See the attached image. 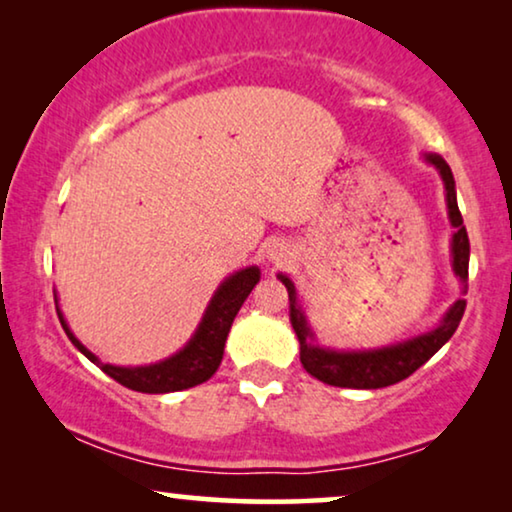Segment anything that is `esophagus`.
Returning <instances> with one entry per match:
<instances>
[{
    "instance_id": "1",
    "label": "esophagus",
    "mask_w": 512,
    "mask_h": 512,
    "mask_svg": "<svg viewBox=\"0 0 512 512\" xmlns=\"http://www.w3.org/2000/svg\"><path fill=\"white\" fill-rule=\"evenodd\" d=\"M275 258H279V254H277V256H275Z\"/></svg>"
}]
</instances>
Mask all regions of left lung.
<instances>
[{"mask_svg":"<svg viewBox=\"0 0 512 512\" xmlns=\"http://www.w3.org/2000/svg\"><path fill=\"white\" fill-rule=\"evenodd\" d=\"M433 165L438 167L443 174L445 191H447V209H450V221L457 228V233L452 237V254H454V272H457L461 282H464V291L468 289V256H471V242H468V233L461 219L459 205H457V193H454V179L450 165L445 163L440 156H426ZM286 291H289V303H291V324L293 331L298 335L300 342V363L303 368L317 380L333 384V387H347V389H382L391 387V384L405 380L415 373L417 368H422L447 340L452 338L457 331L461 317H464L466 300L459 298L447 317L443 319L436 331L419 335L408 342L394 347H382V349H370V352H333V349L312 345L310 328L305 324L303 312L296 303V289H293L291 279L279 275Z\"/></svg>","mask_w":512,"mask_h":512,"instance_id":"1","label":"left lung"}]
</instances>
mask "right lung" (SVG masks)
Returning <instances> with one entry per match:
<instances>
[{"label":"right lung","mask_w":512,"mask_h":512,"mask_svg":"<svg viewBox=\"0 0 512 512\" xmlns=\"http://www.w3.org/2000/svg\"><path fill=\"white\" fill-rule=\"evenodd\" d=\"M258 277H261L258 268H247L242 272H235L233 277H228L226 282L219 286V291L214 293L212 303H209L193 340L188 342L177 356H172V359H167L163 363H156V366L118 368L109 366V363H102L95 354H90L88 349L74 338L60 312L58 317L62 328H65L67 338L74 342V347H79V352H83L90 361L97 363V366H100L109 377H114L118 384H123V387H128L132 391H142V394H167V391L191 389L195 384L207 382L209 377L219 370L230 326H233V319L237 317V312H240V307L244 300H247L251 289L256 286Z\"/></svg>","instance_id":"obj_1"}]
</instances>
